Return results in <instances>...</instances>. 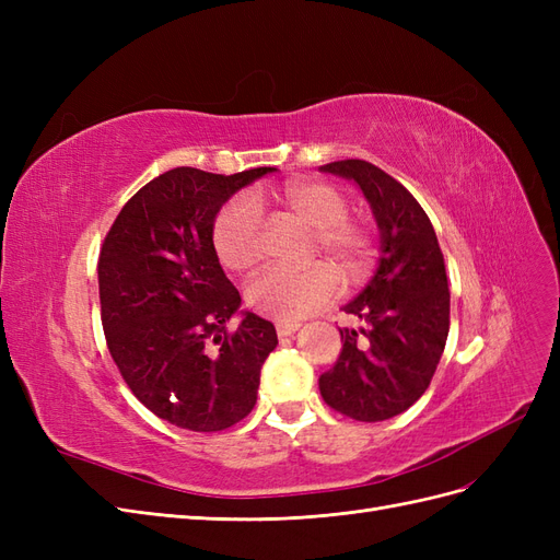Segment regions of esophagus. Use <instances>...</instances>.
Listing matches in <instances>:
<instances>
[{"label": "esophagus", "instance_id": "obj_1", "mask_svg": "<svg viewBox=\"0 0 560 560\" xmlns=\"http://www.w3.org/2000/svg\"><path fill=\"white\" fill-rule=\"evenodd\" d=\"M301 325L296 319H278L276 322V329H278V336H292Z\"/></svg>", "mask_w": 560, "mask_h": 560}]
</instances>
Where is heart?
Returning a JSON list of instances; mask_svg holds the SVG:
<instances>
[{"mask_svg": "<svg viewBox=\"0 0 560 560\" xmlns=\"http://www.w3.org/2000/svg\"><path fill=\"white\" fill-rule=\"evenodd\" d=\"M294 222L313 231L311 259L325 257L346 280H358L374 261V235L348 219V198L336 186L317 179H294L273 196ZM212 243L217 257L235 273H252L261 264V214L247 196L229 200L214 219ZM336 278L329 268L268 270L254 280L247 299L259 313L276 319H296L334 299Z\"/></svg>", "mask_w": 560, "mask_h": 560, "instance_id": "obj_1", "label": "heart"}]
</instances>
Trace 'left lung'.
<instances>
[{"instance_id": "1", "label": "left lung", "mask_w": 560, "mask_h": 560, "mask_svg": "<svg viewBox=\"0 0 560 560\" xmlns=\"http://www.w3.org/2000/svg\"><path fill=\"white\" fill-rule=\"evenodd\" d=\"M319 173L358 186L381 241L374 276L343 306L362 327L338 329L343 348L319 376V393L338 413L381 422L422 397L442 360L451 322L444 254L420 202L381 167L348 159L319 165Z\"/></svg>"}]
</instances>
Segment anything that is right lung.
Masks as SVG:
<instances>
[{"label":"right lung","mask_w":560,"mask_h":560,"mask_svg":"<svg viewBox=\"0 0 560 560\" xmlns=\"http://www.w3.org/2000/svg\"><path fill=\"white\" fill-rule=\"evenodd\" d=\"M276 173L214 175L175 167L144 184L100 249L103 329L124 381L151 413L191 432H219L257 404L273 322L241 311L212 243L214 219L243 186ZM238 314L240 327L228 322Z\"/></svg>","instance_id":"right-lung-1"}]
</instances>
